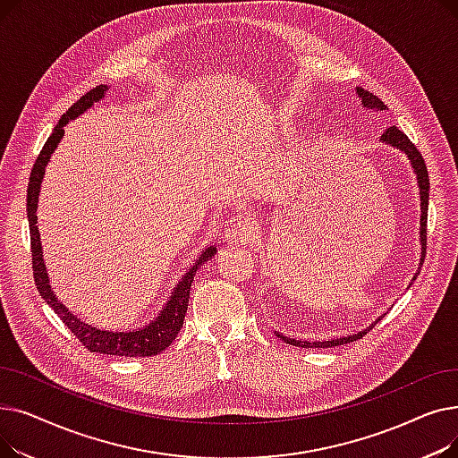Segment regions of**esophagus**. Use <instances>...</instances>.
Segmentation results:
<instances>
[{
    "instance_id": "esophagus-1",
    "label": "esophagus",
    "mask_w": 458,
    "mask_h": 458,
    "mask_svg": "<svg viewBox=\"0 0 458 458\" xmlns=\"http://www.w3.org/2000/svg\"><path fill=\"white\" fill-rule=\"evenodd\" d=\"M256 232V225L247 215H235L230 219V223L225 228V235L228 239H235V242H243L249 239Z\"/></svg>"
}]
</instances>
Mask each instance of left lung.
Instances as JSON below:
<instances>
[{"label":"left lung","instance_id":"1","mask_svg":"<svg viewBox=\"0 0 458 458\" xmlns=\"http://www.w3.org/2000/svg\"><path fill=\"white\" fill-rule=\"evenodd\" d=\"M356 94L358 98L362 100V107L366 109H373V111H382L386 109V106H384L377 96L369 90H364L362 87H356ZM380 142L384 144H390V147L397 148L399 152H403L408 161H411V166L412 171L416 174V180H418V187H420V206H421V215H420V245H421V254H420V267H418V273L414 275L412 280H416V276L420 275V269L423 266V259H425V245H427V209H428V173H427V166H425V161L421 157V154L418 152V148L412 144V140L408 139L401 130H397L395 126H390L386 131L382 133L380 137ZM382 318H378L375 323H371L368 328L360 330L356 334H351V335H340V338L335 340H328V342H301V340H293V338H287V335L280 334V332H275L278 338L285 344L290 345H295V347H306V349H314V347H338V345H344V344H351V342H356L362 338V335H366Z\"/></svg>","mask_w":458,"mask_h":458}]
</instances>
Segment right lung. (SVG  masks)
Instances as JSON below:
<instances>
[{
  "label": "right lung",
  "mask_w": 458,
  "mask_h": 458,
  "mask_svg": "<svg viewBox=\"0 0 458 458\" xmlns=\"http://www.w3.org/2000/svg\"><path fill=\"white\" fill-rule=\"evenodd\" d=\"M109 90L107 85H98L92 90H89L85 96L72 106L59 120V124L54 128L52 135L47 137L46 144L42 147L30 178V189H28V221H30V233H31V258H33V276L37 290L40 297L54 308L55 314L61 318V321L74 332L76 338L90 351L100 354H111V356H154L165 351L171 345L183 325L185 311L189 304V293L192 278L197 275V269L211 259V256L216 254V247L209 245L200 252L197 261L185 271L182 280L174 285V290L161 308L156 319H152L148 325H142L133 330H106L94 325H89L81 321L74 311H70L54 293V287L50 284V276H47L44 258H42V245H40V233L37 226V208H38V195L40 185L46 173V166L52 159V154L55 152L57 144L61 142L64 135V126L78 116H81L87 109H90L96 102H100L106 92Z\"/></svg>",
  "instance_id": "add662e5"
}]
</instances>
